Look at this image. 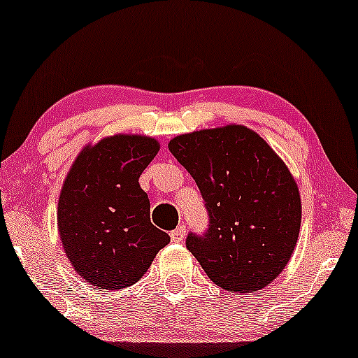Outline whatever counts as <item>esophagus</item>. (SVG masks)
Listing matches in <instances>:
<instances>
[{"label":"esophagus","mask_w":358,"mask_h":358,"mask_svg":"<svg viewBox=\"0 0 358 358\" xmlns=\"http://www.w3.org/2000/svg\"><path fill=\"white\" fill-rule=\"evenodd\" d=\"M184 236H186V227H184V224H179V227L176 228V230L171 231V240H172V242H180V240H182Z\"/></svg>","instance_id":"esophagus-1"}]
</instances>
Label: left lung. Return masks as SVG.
I'll return each mask as SVG.
<instances>
[{"label":"left lung","instance_id":"obj_1","mask_svg":"<svg viewBox=\"0 0 358 358\" xmlns=\"http://www.w3.org/2000/svg\"><path fill=\"white\" fill-rule=\"evenodd\" d=\"M169 150L192 176L208 211L186 247L216 286L260 291L282 272L301 227L299 191L274 150L242 125L179 135Z\"/></svg>","mask_w":358,"mask_h":358}]
</instances>
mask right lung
<instances>
[{"label":"right lung","instance_id":"obj_1","mask_svg":"<svg viewBox=\"0 0 358 358\" xmlns=\"http://www.w3.org/2000/svg\"><path fill=\"white\" fill-rule=\"evenodd\" d=\"M159 148L150 136H108L84 148L66 178L57 208L60 240L91 286H131L171 242L152 224L150 201L138 184Z\"/></svg>","mask_w":358,"mask_h":358}]
</instances>
